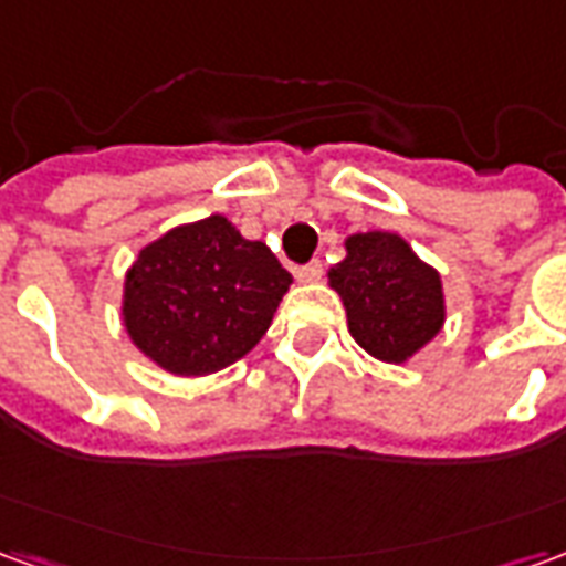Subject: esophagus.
I'll return each instance as SVG.
<instances>
[{
    "mask_svg": "<svg viewBox=\"0 0 566 566\" xmlns=\"http://www.w3.org/2000/svg\"><path fill=\"white\" fill-rule=\"evenodd\" d=\"M321 272H324V263L321 260H312V263H303V266H296L294 275H296V282H318L321 279Z\"/></svg>",
    "mask_w": 566,
    "mask_h": 566,
    "instance_id": "esophagus-1",
    "label": "esophagus"
}]
</instances>
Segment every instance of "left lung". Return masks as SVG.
Here are the masks:
<instances>
[{"label":"left lung","mask_w":566,"mask_h":566,"mask_svg":"<svg viewBox=\"0 0 566 566\" xmlns=\"http://www.w3.org/2000/svg\"><path fill=\"white\" fill-rule=\"evenodd\" d=\"M343 296L348 333L385 364H406L446 324V296L427 266L397 233H355L345 239V260L331 272Z\"/></svg>","instance_id":"1"}]
</instances>
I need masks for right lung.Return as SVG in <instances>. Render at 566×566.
I'll list each match as a JSON object with an SVG mask.
<instances>
[{
  "label": "right lung",
  "instance_id": "right-lung-1",
  "mask_svg": "<svg viewBox=\"0 0 566 566\" xmlns=\"http://www.w3.org/2000/svg\"><path fill=\"white\" fill-rule=\"evenodd\" d=\"M291 272L223 214L181 223L139 251L124 282V327L172 376H209L270 331Z\"/></svg>",
  "mask_w": 566,
  "mask_h": 566
}]
</instances>
